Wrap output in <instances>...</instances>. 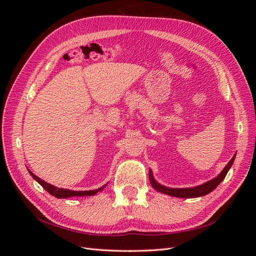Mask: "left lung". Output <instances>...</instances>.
<instances>
[{
	"instance_id": "8db88e82",
	"label": "left lung",
	"mask_w": 256,
	"mask_h": 256,
	"mask_svg": "<svg viewBox=\"0 0 256 256\" xmlns=\"http://www.w3.org/2000/svg\"><path fill=\"white\" fill-rule=\"evenodd\" d=\"M235 157H236V154H234V157L230 159V161L226 166V168L222 170V172L218 176L214 177V180L203 184L196 186V187H192V188H168V187H166V186H162V184H160L159 182L154 180L152 170H150V184L152 186L154 189H156L158 192L164 193V194L171 196L182 198L204 196L208 194V193H210L212 191H214L216 187H218L219 184L224 180V178H226V176L228 172V170L232 166H233Z\"/></svg>"
}]
</instances>
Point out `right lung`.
<instances>
[{
  "mask_svg": "<svg viewBox=\"0 0 256 256\" xmlns=\"http://www.w3.org/2000/svg\"><path fill=\"white\" fill-rule=\"evenodd\" d=\"M28 172H30V176H32L38 184H42V187L44 189H46V191H48L50 194H52L53 196H56L58 198H72V196H95L96 193H98L99 191H102L106 186V184H104V187L99 188L97 190H90V191H72V190H68V189H60V188H56V186H52V184H50L48 182H46L44 180H40V177H37L35 174H33L32 172H30V170H28Z\"/></svg>",
  "mask_w": 256,
  "mask_h": 256,
  "instance_id": "right-lung-1",
  "label": "right lung"
}]
</instances>
